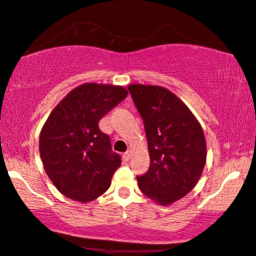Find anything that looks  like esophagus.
<instances>
[{"label":"esophagus","instance_id":"34e87169","mask_svg":"<svg viewBox=\"0 0 256 256\" xmlns=\"http://www.w3.org/2000/svg\"><path fill=\"white\" fill-rule=\"evenodd\" d=\"M122 158H124L125 161H128V160H130V158H131V152H130V150H128V152H124Z\"/></svg>","mask_w":256,"mask_h":256}]
</instances>
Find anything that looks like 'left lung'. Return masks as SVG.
Returning a JSON list of instances; mask_svg holds the SVG:
<instances>
[{"mask_svg": "<svg viewBox=\"0 0 256 256\" xmlns=\"http://www.w3.org/2000/svg\"><path fill=\"white\" fill-rule=\"evenodd\" d=\"M143 119L150 155L149 170L137 176L148 198L170 205L190 192L206 162V142L188 107L160 86H128Z\"/></svg>", "mask_w": 256, "mask_h": 256, "instance_id": "8db88e82", "label": "left lung"}]
</instances>
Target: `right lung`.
Returning a JSON list of instances; mask_svg holds the SVG:
<instances>
[{
  "mask_svg": "<svg viewBox=\"0 0 256 256\" xmlns=\"http://www.w3.org/2000/svg\"><path fill=\"white\" fill-rule=\"evenodd\" d=\"M128 96L124 87L84 83L54 107L42 126L39 152L45 172L63 196L88 202L104 194L122 164L102 116Z\"/></svg>",
  "mask_w": 256,
  "mask_h": 256,
  "instance_id": "add662e5",
  "label": "right lung"
}]
</instances>
